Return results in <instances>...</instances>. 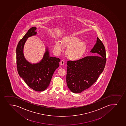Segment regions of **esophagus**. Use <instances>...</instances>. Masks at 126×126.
<instances>
[{"instance_id":"obj_1","label":"esophagus","mask_w":126,"mask_h":126,"mask_svg":"<svg viewBox=\"0 0 126 126\" xmlns=\"http://www.w3.org/2000/svg\"><path fill=\"white\" fill-rule=\"evenodd\" d=\"M60 63L61 65H63L64 64V60H62L60 62Z\"/></svg>"}]
</instances>
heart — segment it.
I'll return each instance as SVG.
<instances>
[{
  "label": "heart",
  "instance_id": "heart-1",
  "mask_svg": "<svg viewBox=\"0 0 126 126\" xmlns=\"http://www.w3.org/2000/svg\"><path fill=\"white\" fill-rule=\"evenodd\" d=\"M64 47H67L66 51V57L69 60L75 61L79 60L84 55L87 49L85 42L74 36L64 37L61 40L56 41L54 49L57 53H61Z\"/></svg>",
  "mask_w": 126,
  "mask_h": 126
}]
</instances>
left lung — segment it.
Here are the masks:
<instances>
[{
    "mask_svg": "<svg viewBox=\"0 0 126 126\" xmlns=\"http://www.w3.org/2000/svg\"><path fill=\"white\" fill-rule=\"evenodd\" d=\"M99 56H87L67 62L66 81L72 92L79 93L89 88L96 81L105 66V48L98 37L90 51Z\"/></svg>",
    "mask_w": 126,
    "mask_h": 126,
    "instance_id": "1",
    "label": "left lung"
}]
</instances>
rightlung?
Returning a JSON list of instances; mask_svg holds the SVG:
<instances>
[{
    "label": "right lung",
    "instance_id": "1",
    "mask_svg": "<svg viewBox=\"0 0 126 126\" xmlns=\"http://www.w3.org/2000/svg\"><path fill=\"white\" fill-rule=\"evenodd\" d=\"M37 28L34 27L29 30L19 41L16 47V66L19 75L29 87L37 92L45 90L49 86L54 71L59 66L60 59L50 57L48 48L40 62L30 63L24 57L23 48L27 38L37 34Z\"/></svg>",
    "mask_w": 126,
    "mask_h": 126
}]
</instances>
